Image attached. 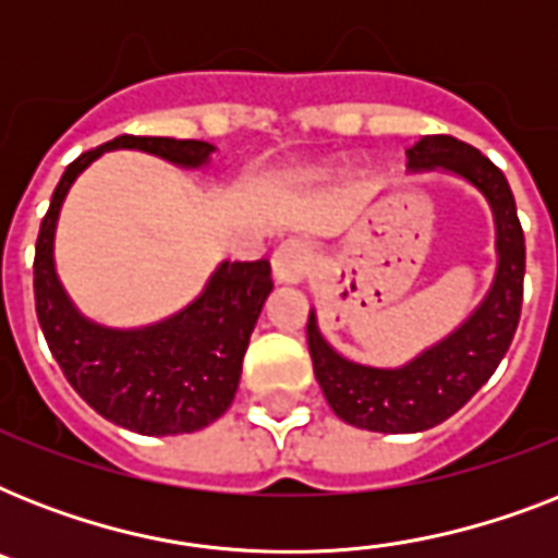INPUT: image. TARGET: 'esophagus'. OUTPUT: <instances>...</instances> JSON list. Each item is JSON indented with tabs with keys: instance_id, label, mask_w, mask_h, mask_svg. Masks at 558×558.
Returning a JSON list of instances; mask_svg holds the SVG:
<instances>
[{
	"instance_id": "1",
	"label": "esophagus",
	"mask_w": 558,
	"mask_h": 558,
	"mask_svg": "<svg viewBox=\"0 0 558 558\" xmlns=\"http://www.w3.org/2000/svg\"><path fill=\"white\" fill-rule=\"evenodd\" d=\"M310 245L301 243V240H289L275 252L271 257V275L278 283H287V287H295L306 278V269H310Z\"/></svg>"
}]
</instances>
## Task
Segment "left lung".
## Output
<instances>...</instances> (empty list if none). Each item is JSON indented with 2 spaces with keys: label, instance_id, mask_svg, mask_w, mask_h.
Wrapping results in <instances>:
<instances>
[{
  "label": "left lung",
  "instance_id": "1",
  "mask_svg": "<svg viewBox=\"0 0 558 558\" xmlns=\"http://www.w3.org/2000/svg\"><path fill=\"white\" fill-rule=\"evenodd\" d=\"M405 156L408 173H449L484 196L495 222V275L481 304L449 336L399 367L341 356L324 339L315 306L310 310L306 341L324 397L339 420L379 434L425 432L466 405L510 350L524 295V231L501 170L451 135H423Z\"/></svg>",
  "mask_w": 558,
  "mask_h": 558
}]
</instances>
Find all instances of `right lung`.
<instances>
[{
    "label": "right lung",
    "instance_id": "obj_1",
    "mask_svg": "<svg viewBox=\"0 0 558 558\" xmlns=\"http://www.w3.org/2000/svg\"><path fill=\"white\" fill-rule=\"evenodd\" d=\"M109 150H142L182 170H202L214 144L118 135L65 168L37 236L39 327L69 385L109 423L147 437L199 432L234 402L245 348L271 292L269 260H222L199 295L161 322L107 327L86 318L57 275V219L77 177Z\"/></svg>",
    "mask_w": 558,
    "mask_h": 558
}]
</instances>
